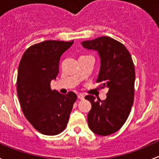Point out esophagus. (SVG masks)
<instances>
[{"label": "esophagus", "mask_w": 159, "mask_h": 159, "mask_svg": "<svg viewBox=\"0 0 159 159\" xmlns=\"http://www.w3.org/2000/svg\"><path fill=\"white\" fill-rule=\"evenodd\" d=\"M78 99L80 100H84V95L83 93H78Z\"/></svg>", "instance_id": "obj_1"}]
</instances>
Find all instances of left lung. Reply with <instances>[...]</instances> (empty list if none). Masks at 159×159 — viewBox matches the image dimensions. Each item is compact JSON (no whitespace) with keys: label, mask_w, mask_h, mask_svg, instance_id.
Segmentation results:
<instances>
[{"label":"left lung","mask_w":159,"mask_h":159,"mask_svg":"<svg viewBox=\"0 0 159 159\" xmlns=\"http://www.w3.org/2000/svg\"><path fill=\"white\" fill-rule=\"evenodd\" d=\"M81 44L99 53L101 68L97 82L101 84L99 88L108 89L104 101H95L93 95L85 97L92 105L88 114V126L95 134L109 136L123 126L133 104L134 64L124 45L113 38L101 36Z\"/></svg>","instance_id":"obj_1"}]
</instances>
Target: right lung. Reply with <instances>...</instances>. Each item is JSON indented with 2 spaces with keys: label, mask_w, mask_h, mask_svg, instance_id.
Listing matches in <instances>:
<instances>
[{
  "label": "right lung",
  "mask_w": 159,
  "mask_h": 159,
  "mask_svg": "<svg viewBox=\"0 0 159 159\" xmlns=\"http://www.w3.org/2000/svg\"><path fill=\"white\" fill-rule=\"evenodd\" d=\"M74 41L46 40L23 53L18 68L16 91L25 117L40 133L55 136L66 129L77 95L52 90L61 55Z\"/></svg>",
  "instance_id": "add662e5"
}]
</instances>
